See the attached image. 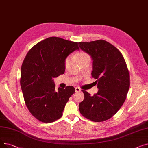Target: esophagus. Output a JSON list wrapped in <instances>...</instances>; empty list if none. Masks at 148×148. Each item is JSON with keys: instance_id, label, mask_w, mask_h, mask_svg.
I'll return each mask as SVG.
<instances>
[{"instance_id": "1", "label": "esophagus", "mask_w": 148, "mask_h": 148, "mask_svg": "<svg viewBox=\"0 0 148 148\" xmlns=\"http://www.w3.org/2000/svg\"><path fill=\"white\" fill-rule=\"evenodd\" d=\"M75 92H80V91H81V89H80L79 87H76V88H75Z\"/></svg>"}]
</instances>
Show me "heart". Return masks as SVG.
<instances>
[{"instance_id":"heart-1","label":"heart","mask_w":148,"mask_h":148,"mask_svg":"<svg viewBox=\"0 0 148 148\" xmlns=\"http://www.w3.org/2000/svg\"><path fill=\"white\" fill-rule=\"evenodd\" d=\"M75 58L76 59L77 61L78 62L79 64H80L81 62H82L84 60H90V56L88 54H87L85 52H79L78 53H77L75 56ZM70 58H67L65 60V66L66 68L69 66V64H70Z\"/></svg>"}]
</instances>
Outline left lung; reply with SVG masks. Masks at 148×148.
<instances>
[{
	"instance_id": "obj_1",
	"label": "left lung",
	"mask_w": 148,
	"mask_h": 148,
	"mask_svg": "<svg viewBox=\"0 0 148 148\" xmlns=\"http://www.w3.org/2000/svg\"><path fill=\"white\" fill-rule=\"evenodd\" d=\"M79 47L91 56L92 76L99 89L91 96L82 90L84 100L79 104L80 113L94 122L112 118L125 102L130 88V74L122 53L104 40L80 42Z\"/></svg>"
}]
</instances>
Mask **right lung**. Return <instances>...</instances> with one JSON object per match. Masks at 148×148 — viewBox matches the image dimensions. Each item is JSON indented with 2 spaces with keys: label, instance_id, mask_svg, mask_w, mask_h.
Listing matches in <instances>:
<instances>
[{
  "label": "right lung",
  "instance_id": "add662e5",
  "mask_svg": "<svg viewBox=\"0 0 148 148\" xmlns=\"http://www.w3.org/2000/svg\"><path fill=\"white\" fill-rule=\"evenodd\" d=\"M79 49L78 42L52 36L36 44L26 54L20 85L28 110L38 120L50 123L62 117L75 89L68 86L56 91L53 78L65 73L66 58Z\"/></svg>",
  "mask_w": 148,
  "mask_h": 148
}]
</instances>
